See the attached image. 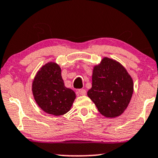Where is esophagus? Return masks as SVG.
Wrapping results in <instances>:
<instances>
[{
  "label": "esophagus",
  "mask_w": 158,
  "mask_h": 158,
  "mask_svg": "<svg viewBox=\"0 0 158 158\" xmlns=\"http://www.w3.org/2000/svg\"><path fill=\"white\" fill-rule=\"evenodd\" d=\"M78 92H79V94L81 95V96H85V95H86L87 92L86 90H85V89H79V90H78Z\"/></svg>",
  "instance_id": "esophagus-1"
}]
</instances>
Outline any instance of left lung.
Wrapping results in <instances>:
<instances>
[{"instance_id": "left-lung-1", "label": "left lung", "mask_w": 158, "mask_h": 158, "mask_svg": "<svg viewBox=\"0 0 158 158\" xmlns=\"http://www.w3.org/2000/svg\"><path fill=\"white\" fill-rule=\"evenodd\" d=\"M133 87L132 77L122 64L104 57L100 64L94 66L92 87L87 91V96L102 115L115 118L128 107Z\"/></svg>"}]
</instances>
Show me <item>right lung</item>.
I'll list each match as a JSON object with an SVG mask.
<instances>
[{"label":"right lung","mask_w":158,"mask_h":158,"mask_svg":"<svg viewBox=\"0 0 158 158\" xmlns=\"http://www.w3.org/2000/svg\"><path fill=\"white\" fill-rule=\"evenodd\" d=\"M32 94L43 111L56 116L68 113L76 98L74 91L64 86L60 67L52 62L43 65L36 74Z\"/></svg>","instance_id":"obj_1"}]
</instances>
